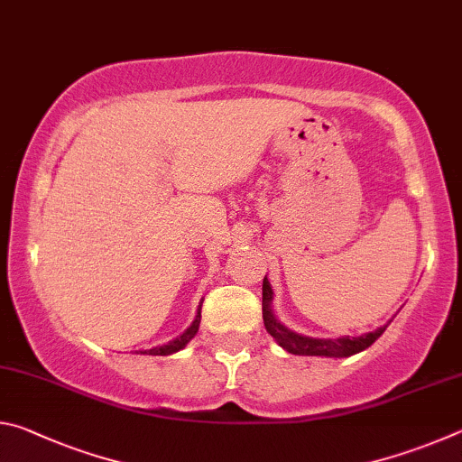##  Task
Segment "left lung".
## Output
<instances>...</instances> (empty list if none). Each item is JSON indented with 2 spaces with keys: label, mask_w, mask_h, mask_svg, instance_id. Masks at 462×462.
I'll return each mask as SVG.
<instances>
[{
  "label": "left lung",
  "mask_w": 462,
  "mask_h": 462,
  "mask_svg": "<svg viewBox=\"0 0 462 462\" xmlns=\"http://www.w3.org/2000/svg\"><path fill=\"white\" fill-rule=\"evenodd\" d=\"M271 300H273V289L269 285L267 277L263 279V319L267 332L279 342V346H283L287 353L291 355H303V356H350L361 353V350L369 348L371 344L385 332L387 326L377 328L374 332L363 334L355 338V336H342V338H310V336L295 334L279 322L271 311Z\"/></svg>",
  "instance_id": "left-lung-1"
}]
</instances>
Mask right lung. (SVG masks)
I'll use <instances>...</instances> for the list:
<instances>
[{"mask_svg": "<svg viewBox=\"0 0 462 462\" xmlns=\"http://www.w3.org/2000/svg\"><path fill=\"white\" fill-rule=\"evenodd\" d=\"M199 322H201V314L198 311V316H195V319H193V324L187 328V330L179 336V338H175V340H171V342H167V344H162V346H156V348H151V350H144L143 355H152V356H167V355H173V353H177V350H181L187 342H189L193 336H195V332H198V328H199Z\"/></svg>", "mask_w": 462, "mask_h": 462, "instance_id": "obj_1", "label": "right lung"}]
</instances>
